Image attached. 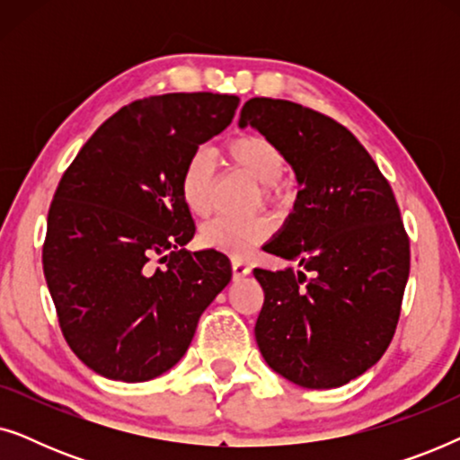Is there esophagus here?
I'll list each match as a JSON object with an SVG mask.
<instances>
[{"instance_id":"obj_1","label":"esophagus","mask_w":460,"mask_h":460,"mask_svg":"<svg viewBox=\"0 0 460 460\" xmlns=\"http://www.w3.org/2000/svg\"><path fill=\"white\" fill-rule=\"evenodd\" d=\"M232 274H234V279H244V276H249L251 274L249 261L234 257V260H232Z\"/></svg>"}]
</instances>
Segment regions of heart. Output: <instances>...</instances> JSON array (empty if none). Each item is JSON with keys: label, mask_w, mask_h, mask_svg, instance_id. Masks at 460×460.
<instances>
[{"label": "heart", "mask_w": 460, "mask_h": 460, "mask_svg": "<svg viewBox=\"0 0 460 460\" xmlns=\"http://www.w3.org/2000/svg\"><path fill=\"white\" fill-rule=\"evenodd\" d=\"M228 159L234 165L255 180L257 184L266 186L268 197H274L276 184L285 178L287 159L285 153L270 137L260 134L238 136L226 148ZM213 159L209 153L199 150L186 163L180 180L181 200L188 211L197 217H207L213 209ZM272 219L257 216L249 219H216L207 224L200 232V241L205 247L224 251V253L244 257L253 251L257 244L266 241L272 232Z\"/></svg>", "instance_id": "1"}]
</instances>
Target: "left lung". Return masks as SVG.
Masks as SVG:
<instances>
[{"mask_svg": "<svg viewBox=\"0 0 460 460\" xmlns=\"http://www.w3.org/2000/svg\"><path fill=\"white\" fill-rule=\"evenodd\" d=\"M238 125L279 144L301 188L263 244L299 270H253L255 341L295 385L341 387L379 362L400 318L411 247L392 186L349 129L301 104L251 98Z\"/></svg>", "mask_w": 460, "mask_h": 460, "instance_id": "left-lung-1", "label": "left lung"}]
</instances>
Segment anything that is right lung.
<instances>
[{
  "instance_id": "add662e5",
  "label": "right lung",
  "mask_w": 460,
  "mask_h": 460,
  "mask_svg": "<svg viewBox=\"0 0 460 460\" xmlns=\"http://www.w3.org/2000/svg\"><path fill=\"white\" fill-rule=\"evenodd\" d=\"M236 106V96L209 92L136 100L100 125L62 175L43 274L62 335L93 373L125 383L167 373L230 282L222 251L184 249L194 222L180 180ZM155 256L165 269L154 268Z\"/></svg>"
}]
</instances>
